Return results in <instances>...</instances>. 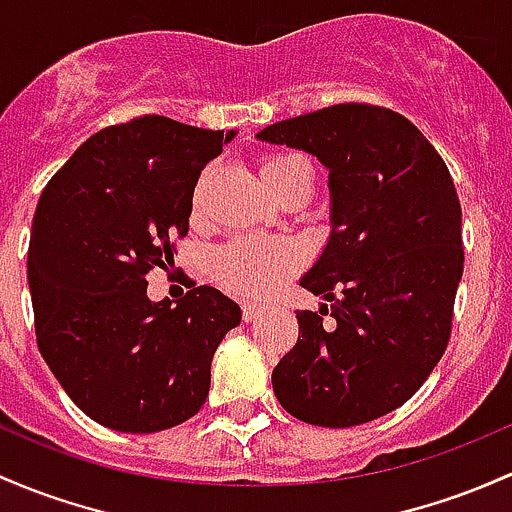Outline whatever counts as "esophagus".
Instances as JSON below:
<instances>
[{"label": "esophagus", "mask_w": 512, "mask_h": 512, "mask_svg": "<svg viewBox=\"0 0 512 512\" xmlns=\"http://www.w3.org/2000/svg\"><path fill=\"white\" fill-rule=\"evenodd\" d=\"M262 311H265V306H262V304H255V301H245V304H242V319L255 321V319H260Z\"/></svg>", "instance_id": "obj_1"}]
</instances>
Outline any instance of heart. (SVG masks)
Returning a JSON list of instances; mask_svg holds the SVG:
<instances>
[{"label": "heart", "mask_w": 512, "mask_h": 512, "mask_svg": "<svg viewBox=\"0 0 512 512\" xmlns=\"http://www.w3.org/2000/svg\"><path fill=\"white\" fill-rule=\"evenodd\" d=\"M260 174L267 188L279 196L294 181L309 179V166L297 154H265ZM201 201L196 196L198 213ZM306 262V247L297 240L235 238L220 247L213 257V277L235 297L265 299L277 292Z\"/></svg>", "instance_id": "obj_1"}]
</instances>
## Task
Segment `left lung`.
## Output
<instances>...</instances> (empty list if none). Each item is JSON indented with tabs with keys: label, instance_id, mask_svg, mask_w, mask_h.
Returning <instances> with one entry per match:
<instances>
[{
	"label": "left lung",
	"instance_id": "obj_1",
	"mask_svg": "<svg viewBox=\"0 0 512 512\" xmlns=\"http://www.w3.org/2000/svg\"><path fill=\"white\" fill-rule=\"evenodd\" d=\"M257 139L314 154L331 188V238L299 282L331 306L297 311L274 395L316 427L383 417L422 387L451 336L464 245L449 169L407 117L365 102L282 120Z\"/></svg>",
	"mask_w": 512,
	"mask_h": 512
}]
</instances>
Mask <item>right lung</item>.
<instances>
[{
	"label": "right lung",
	"instance_id": "1",
	"mask_svg": "<svg viewBox=\"0 0 512 512\" xmlns=\"http://www.w3.org/2000/svg\"><path fill=\"white\" fill-rule=\"evenodd\" d=\"M235 132L144 115L85 139L43 188L29 242L36 343L68 397L115 432L149 434L201 410L240 306L213 287L147 297L174 262L193 188Z\"/></svg>",
	"mask_w": 512,
	"mask_h": 512
}]
</instances>
